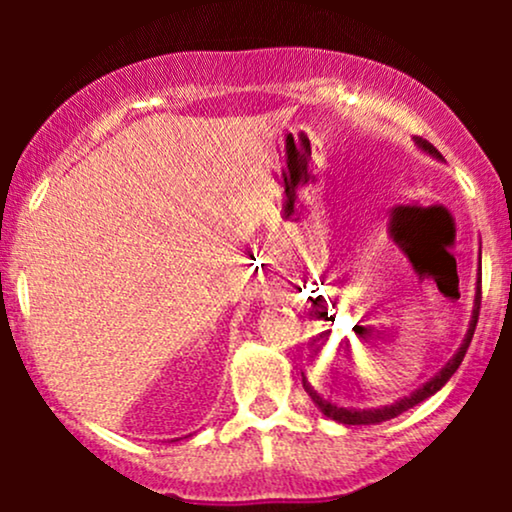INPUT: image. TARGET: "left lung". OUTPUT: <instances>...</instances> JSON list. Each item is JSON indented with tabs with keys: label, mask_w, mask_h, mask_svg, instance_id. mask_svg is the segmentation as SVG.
I'll return each mask as SVG.
<instances>
[{
	"label": "left lung",
	"mask_w": 512,
	"mask_h": 512,
	"mask_svg": "<svg viewBox=\"0 0 512 512\" xmlns=\"http://www.w3.org/2000/svg\"><path fill=\"white\" fill-rule=\"evenodd\" d=\"M414 142H416V146H419L421 151H426L428 156L438 158V161H440V158H443V156H440V151L436 149V146L428 144L426 139L416 137ZM479 262H481V250H479ZM479 305H481V264H479V274H477V293H474L472 320H469V330H467V334H464V339H462L460 349L455 351V356H452L450 361L445 363V366L440 368L438 373L433 375L431 380H428V383L421 385L419 390L411 392L409 397L397 399L395 404H387V407H375V409H346V407H337V404H332L330 399L322 397L320 392H317L315 387L310 385L308 380H305V375H303V387H305V392H308L310 399H313L315 407L320 409L322 414L327 416V419L337 421V424H346V426H373V424H383V421L395 419V416L402 414V411H407V409H411V407H416V404H421V402H424V399H428L431 395H436V392L440 390V387H443V385L448 383V380L452 378V375H455V370L460 368V363H462L464 354H467L469 342H472V337H474V330H477ZM330 320H332V317H330Z\"/></svg>",
	"instance_id": "8db88e82"
}]
</instances>
